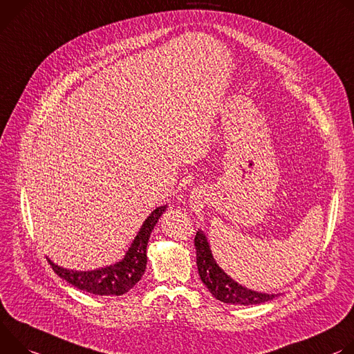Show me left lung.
Returning a JSON list of instances; mask_svg holds the SVG:
<instances>
[{
  "label": "left lung",
  "instance_id": "8db88e82",
  "mask_svg": "<svg viewBox=\"0 0 354 354\" xmlns=\"http://www.w3.org/2000/svg\"><path fill=\"white\" fill-rule=\"evenodd\" d=\"M194 245L195 250H197V266L201 281L216 299L233 305H256L277 297V294H264L249 290L232 280L216 264L203 230H198L195 234Z\"/></svg>",
  "mask_w": 354,
  "mask_h": 354
}]
</instances>
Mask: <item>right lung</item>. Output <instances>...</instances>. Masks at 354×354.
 Returning a JSON list of instances; mask_svg holds the SVG:
<instances>
[{"label": "right lung", "mask_w": 354, "mask_h": 354, "mask_svg": "<svg viewBox=\"0 0 354 354\" xmlns=\"http://www.w3.org/2000/svg\"><path fill=\"white\" fill-rule=\"evenodd\" d=\"M166 208L167 205L156 208L147 216L121 261L98 270L74 271L63 268L49 260L53 271L68 284L94 295H122L128 292L145 274L147 263L146 248L150 233Z\"/></svg>", "instance_id": "1"}]
</instances>
